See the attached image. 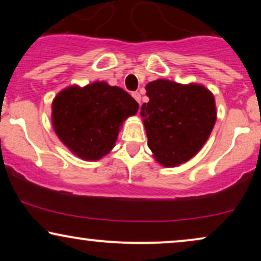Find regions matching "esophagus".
Masks as SVG:
<instances>
[{
    "label": "esophagus",
    "mask_w": 261,
    "mask_h": 261,
    "mask_svg": "<svg viewBox=\"0 0 261 261\" xmlns=\"http://www.w3.org/2000/svg\"><path fill=\"white\" fill-rule=\"evenodd\" d=\"M132 96H133V97H134V99H135V101H137V102H139V103H140V101H141V95H140V94H139V92H138V91H135V92H132Z\"/></svg>",
    "instance_id": "esophagus-1"
}]
</instances>
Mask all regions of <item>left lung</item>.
<instances>
[{"label":"left lung","instance_id":"left-lung-1","mask_svg":"<svg viewBox=\"0 0 261 261\" xmlns=\"http://www.w3.org/2000/svg\"><path fill=\"white\" fill-rule=\"evenodd\" d=\"M149 101L140 115L156 162L173 167L197 154L216 122L214 95L201 84L156 80L146 85Z\"/></svg>","mask_w":261,"mask_h":261}]
</instances>
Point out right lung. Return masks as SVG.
I'll list each match as a JSON object with an SVG mask.
<instances>
[{"label":"right lung","instance_id":"obj_1","mask_svg":"<svg viewBox=\"0 0 261 261\" xmlns=\"http://www.w3.org/2000/svg\"><path fill=\"white\" fill-rule=\"evenodd\" d=\"M139 105L119 87L106 82L64 89L52 102V124L60 141L84 160H98L115 146L123 121Z\"/></svg>","mask_w":261,"mask_h":261}]
</instances>
